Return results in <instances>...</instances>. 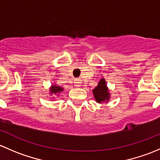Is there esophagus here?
I'll return each mask as SVG.
<instances>
[{
  "label": "esophagus",
  "instance_id": "esophagus-1",
  "mask_svg": "<svg viewBox=\"0 0 160 160\" xmlns=\"http://www.w3.org/2000/svg\"><path fill=\"white\" fill-rule=\"evenodd\" d=\"M81 80H79V79H76L75 80H74V84H75L76 87H80V85H81Z\"/></svg>",
  "mask_w": 160,
  "mask_h": 160
}]
</instances>
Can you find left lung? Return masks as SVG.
Wrapping results in <instances>:
<instances>
[{
    "label": "left lung",
    "mask_w": 160,
    "mask_h": 160,
    "mask_svg": "<svg viewBox=\"0 0 160 160\" xmlns=\"http://www.w3.org/2000/svg\"><path fill=\"white\" fill-rule=\"evenodd\" d=\"M93 93L97 102L101 103L108 101L110 95H109L108 90L106 86V82L104 79H101L100 80L98 86L93 90Z\"/></svg>",
    "instance_id": "8db88e82"
}]
</instances>
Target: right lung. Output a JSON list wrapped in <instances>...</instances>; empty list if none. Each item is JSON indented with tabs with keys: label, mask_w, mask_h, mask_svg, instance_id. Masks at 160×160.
I'll use <instances>...</instances> for the list:
<instances>
[{
	"label": "right lung",
	"mask_w": 160,
	"mask_h": 160,
	"mask_svg": "<svg viewBox=\"0 0 160 160\" xmlns=\"http://www.w3.org/2000/svg\"><path fill=\"white\" fill-rule=\"evenodd\" d=\"M63 89L60 87L58 86H52L51 89H50V91H51V93H54V94H56V93H59L61 91H62Z\"/></svg>",
	"instance_id": "add662e5"
}]
</instances>
